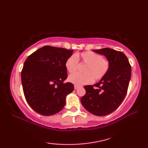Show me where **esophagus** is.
<instances>
[{"mask_svg":"<svg viewBox=\"0 0 148 148\" xmlns=\"http://www.w3.org/2000/svg\"><path fill=\"white\" fill-rule=\"evenodd\" d=\"M79 88V86L74 85V89H75V90H76V89H77V88Z\"/></svg>","mask_w":148,"mask_h":148,"instance_id":"34e87169","label":"esophagus"}]
</instances>
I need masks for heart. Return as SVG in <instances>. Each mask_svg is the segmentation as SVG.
<instances>
[{
    "label": "heart",
    "mask_w": 148,
    "mask_h": 148,
    "mask_svg": "<svg viewBox=\"0 0 148 148\" xmlns=\"http://www.w3.org/2000/svg\"><path fill=\"white\" fill-rule=\"evenodd\" d=\"M78 62L85 65L83 74L74 73L68 77L70 83L76 86L92 83L93 79L99 81L104 77L110 69V62L98 53L86 51L69 56L65 63L67 71L72 73L76 71Z\"/></svg>",
    "instance_id": "heart-1"
}]
</instances>
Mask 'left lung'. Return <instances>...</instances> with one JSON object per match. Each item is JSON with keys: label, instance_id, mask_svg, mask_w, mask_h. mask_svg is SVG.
<instances>
[{"label": "left lung", "instance_id": "left-lung-1", "mask_svg": "<svg viewBox=\"0 0 148 148\" xmlns=\"http://www.w3.org/2000/svg\"><path fill=\"white\" fill-rule=\"evenodd\" d=\"M93 51L106 56L110 69L98 83L84 86L86 93L81 102L88 111L101 116L114 111L124 100L131 77V65L121 51L108 48Z\"/></svg>", "mask_w": 148, "mask_h": 148}]
</instances>
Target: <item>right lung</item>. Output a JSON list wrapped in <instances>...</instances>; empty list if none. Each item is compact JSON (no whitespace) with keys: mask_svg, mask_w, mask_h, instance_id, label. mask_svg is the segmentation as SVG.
Segmentation results:
<instances>
[{"mask_svg":"<svg viewBox=\"0 0 148 148\" xmlns=\"http://www.w3.org/2000/svg\"><path fill=\"white\" fill-rule=\"evenodd\" d=\"M73 50L45 46L30 55L21 73L25 97L36 112L51 116L65 104V97L74 84L64 83L67 77L65 63Z\"/></svg>","mask_w":148,"mask_h":148,"instance_id":"obj_1","label":"right lung"}]
</instances>
